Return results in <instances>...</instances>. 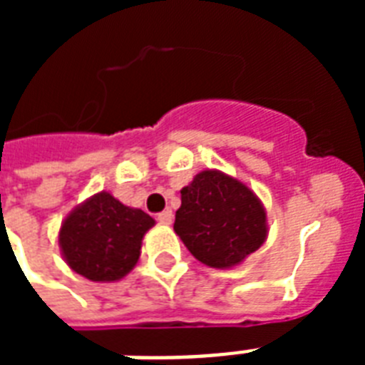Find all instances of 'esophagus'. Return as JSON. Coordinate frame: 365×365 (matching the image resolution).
I'll use <instances>...</instances> for the list:
<instances>
[{
	"instance_id": "1",
	"label": "esophagus",
	"mask_w": 365,
	"mask_h": 365,
	"mask_svg": "<svg viewBox=\"0 0 365 365\" xmlns=\"http://www.w3.org/2000/svg\"><path fill=\"white\" fill-rule=\"evenodd\" d=\"M157 220H159L160 223H165V225H170L172 220H174V214H172V210H165L160 212L159 216H157Z\"/></svg>"
}]
</instances>
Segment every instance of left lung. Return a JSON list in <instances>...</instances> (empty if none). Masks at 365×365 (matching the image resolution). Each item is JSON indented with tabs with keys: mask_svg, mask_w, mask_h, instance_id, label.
<instances>
[{
	"mask_svg": "<svg viewBox=\"0 0 365 365\" xmlns=\"http://www.w3.org/2000/svg\"><path fill=\"white\" fill-rule=\"evenodd\" d=\"M180 193L174 231L200 263L231 269L265 242V206L237 178L206 168Z\"/></svg>",
	"mask_w": 365,
	"mask_h": 365,
	"instance_id": "1",
	"label": "left lung"
}]
</instances>
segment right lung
<instances>
[{
	"mask_svg": "<svg viewBox=\"0 0 365 365\" xmlns=\"http://www.w3.org/2000/svg\"><path fill=\"white\" fill-rule=\"evenodd\" d=\"M155 220L108 191L88 197L60 225L58 246L71 271L93 282H115L134 269Z\"/></svg>",
	"mask_w": 365,
	"mask_h": 365,
	"instance_id": "right-lung-1",
	"label": "right lung"
}]
</instances>
